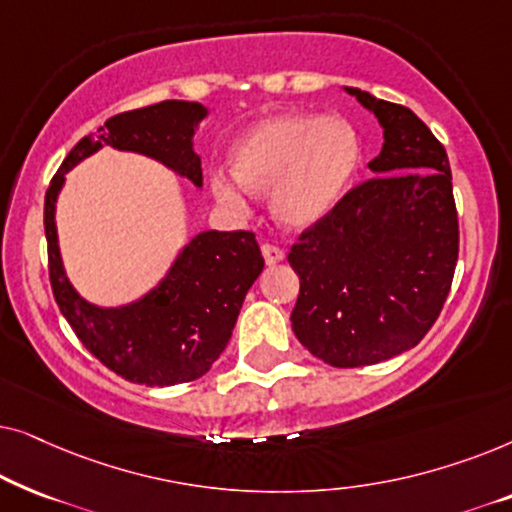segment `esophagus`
Wrapping results in <instances>:
<instances>
[{"mask_svg": "<svg viewBox=\"0 0 512 512\" xmlns=\"http://www.w3.org/2000/svg\"><path fill=\"white\" fill-rule=\"evenodd\" d=\"M261 251H263V258H265V263H268V265H272V263H279V261H284V249L275 247V244L265 242L263 247H261Z\"/></svg>", "mask_w": 512, "mask_h": 512, "instance_id": "esophagus-1", "label": "esophagus"}]
</instances>
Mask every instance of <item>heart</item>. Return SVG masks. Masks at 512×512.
I'll return each mask as SVG.
<instances>
[{"instance_id": "b5f03b06", "label": "heart", "mask_w": 512, "mask_h": 512, "mask_svg": "<svg viewBox=\"0 0 512 512\" xmlns=\"http://www.w3.org/2000/svg\"><path fill=\"white\" fill-rule=\"evenodd\" d=\"M361 160L354 125L340 116L284 114L251 128L233 151L235 172L216 167L212 191L247 209L249 192L272 191V209L293 228L312 226L335 207Z\"/></svg>"}]
</instances>
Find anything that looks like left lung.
I'll return each instance as SVG.
<instances>
[{
    "instance_id": "1",
    "label": "left lung",
    "mask_w": 512,
    "mask_h": 512,
    "mask_svg": "<svg viewBox=\"0 0 512 512\" xmlns=\"http://www.w3.org/2000/svg\"><path fill=\"white\" fill-rule=\"evenodd\" d=\"M384 128L373 177L342 195L289 251L300 277L291 326L335 368L387 361L436 324L459 256L445 146L408 107L347 88Z\"/></svg>"
}]
</instances>
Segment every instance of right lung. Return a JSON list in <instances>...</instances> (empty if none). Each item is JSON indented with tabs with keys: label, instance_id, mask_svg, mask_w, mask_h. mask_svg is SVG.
I'll return each mask as SVG.
<instances>
[{
	"label": "right lung",
	"instance_id": "add662e5",
	"mask_svg": "<svg viewBox=\"0 0 512 512\" xmlns=\"http://www.w3.org/2000/svg\"><path fill=\"white\" fill-rule=\"evenodd\" d=\"M198 102L165 100L123 111L83 137L51 179L44 202L48 277L60 312L95 359L125 380L146 387H170L198 380L212 368L233 335L244 296L263 270L256 235L249 230L195 235L160 286L139 303L102 310L72 289L62 270L55 198L65 172L102 146L151 156L202 186L200 156H195L193 123L205 118Z\"/></svg>",
	"mask_w": 512,
	"mask_h": 512
}]
</instances>
